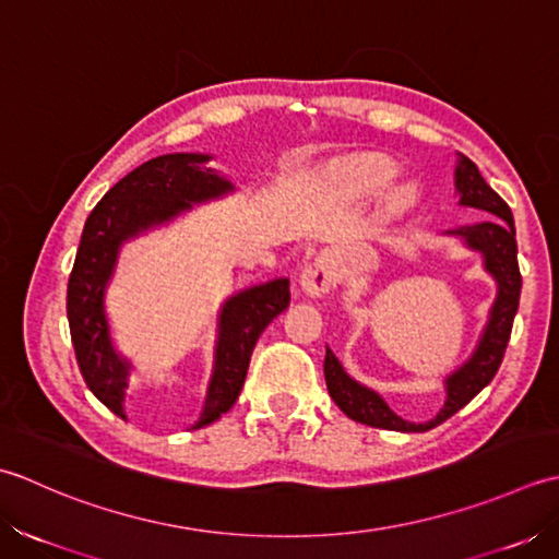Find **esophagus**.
<instances>
[{
    "mask_svg": "<svg viewBox=\"0 0 559 559\" xmlns=\"http://www.w3.org/2000/svg\"><path fill=\"white\" fill-rule=\"evenodd\" d=\"M301 289L309 296H323L335 282V270L328 258H316L313 263L301 270Z\"/></svg>",
    "mask_w": 559,
    "mask_h": 559,
    "instance_id": "34e87169",
    "label": "esophagus"
}]
</instances>
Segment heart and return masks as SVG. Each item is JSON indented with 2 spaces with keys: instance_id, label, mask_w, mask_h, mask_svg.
<instances>
[{
  "instance_id": "b5f03b06",
  "label": "heart",
  "mask_w": 559,
  "mask_h": 559,
  "mask_svg": "<svg viewBox=\"0 0 559 559\" xmlns=\"http://www.w3.org/2000/svg\"><path fill=\"white\" fill-rule=\"evenodd\" d=\"M391 176H393V166L379 156H359L355 162H349L335 170V180L340 183V188L355 198L371 195V192L379 186H383ZM407 204H409V190L395 188L385 195L383 210L385 214H397L403 212Z\"/></svg>"
}]
</instances>
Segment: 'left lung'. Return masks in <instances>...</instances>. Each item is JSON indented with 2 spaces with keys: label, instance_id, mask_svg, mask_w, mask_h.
Listing matches in <instances>:
<instances>
[{
  "label": "left lung",
  "instance_id": "8db88e82",
  "mask_svg": "<svg viewBox=\"0 0 559 559\" xmlns=\"http://www.w3.org/2000/svg\"><path fill=\"white\" fill-rule=\"evenodd\" d=\"M455 190H459V204H463V207H475L492 214L480 224L461 226V229L449 231L451 236H461L463 243L471 250L483 253L485 270L497 282V299L492 304V309H489L480 343H477L468 361H463L459 369L447 376V381H443L447 383V401H443L439 415L423 425L407 423V419L397 417L379 393L352 379L343 369V364L333 355V349L325 347L323 371L328 393L335 401V405L343 409L349 419H355V423L393 431L435 429L437 425L447 423L451 415L459 413L461 407L468 405L473 397L495 379L499 364L504 359V349L509 345L511 325H514L521 296L514 216H511L509 204L485 183L480 170H477L471 158H465L463 154H459V166H455Z\"/></svg>",
  "mask_w": 559,
  "mask_h": 559
}]
</instances>
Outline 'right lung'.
<instances>
[{"instance_id": "add662e5", "label": "right lung", "mask_w": 559, "mask_h": 559, "mask_svg": "<svg viewBox=\"0 0 559 559\" xmlns=\"http://www.w3.org/2000/svg\"><path fill=\"white\" fill-rule=\"evenodd\" d=\"M210 154H164L134 168L112 186L84 224L76 260L67 284L76 364L100 403L124 417V391L132 364L112 347L106 316V289L124 241L166 224L192 204L231 192V180L204 164ZM289 306V280L280 277L238 292L216 318L214 367L202 415L192 429L212 425L229 413L243 389L250 355L263 330Z\"/></svg>"}]
</instances>
